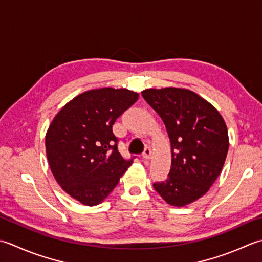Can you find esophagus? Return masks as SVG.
<instances>
[{
  "mask_svg": "<svg viewBox=\"0 0 262 262\" xmlns=\"http://www.w3.org/2000/svg\"><path fill=\"white\" fill-rule=\"evenodd\" d=\"M142 157L144 158V159H150V158L152 157V151H151V148H150V147H145V150H144V152H143Z\"/></svg>",
  "mask_w": 262,
  "mask_h": 262,
  "instance_id": "obj_1",
  "label": "esophagus"
}]
</instances>
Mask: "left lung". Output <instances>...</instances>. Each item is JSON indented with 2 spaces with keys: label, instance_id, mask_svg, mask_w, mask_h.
Segmentation results:
<instances>
[{
  "label": "left lung",
  "instance_id": "1",
  "mask_svg": "<svg viewBox=\"0 0 262 262\" xmlns=\"http://www.w3.org/2000/svg\"><path fill=\"white\" fill-rule=\"evenodd\" d=\"M142 95L165 122L171 145L168 178L153 187L170 206H187L222 172L229 145L226 124L216 107L189 90L148 89Z\"/></svg>",
  "mask_w": 262,
  "mask_h": 262
}]
</instances>
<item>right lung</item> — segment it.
Wrapping results in <instances>:
<instances>
[{
	"label": "right lung",
	"instance_id": "obj_1",
	"mask_svg": "<svg viewBox=\"0 0 262 262\" xmlns=\"http://www.w3.org/2000/svg\"><path fill=\"white\" fill-rule=\"evenodd\" d=\"M137 99L126 89L91 90L68 102L51 122L45 136L51 171L81 204L103 202L132 165L133 158L126 160L118 151L112 126Z\"/></svg>",
	"mask_w": 262,
	"mask_h": 262
}]
</instances>
